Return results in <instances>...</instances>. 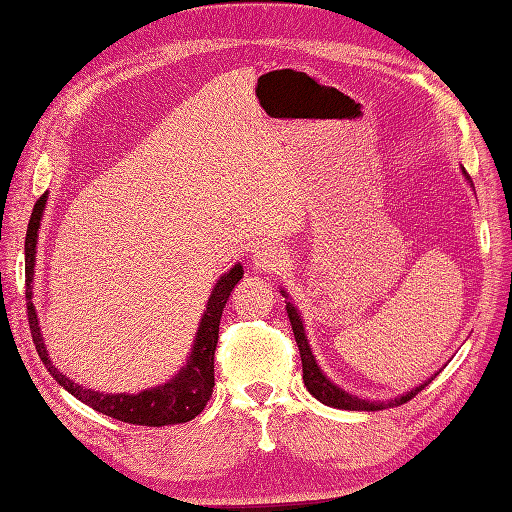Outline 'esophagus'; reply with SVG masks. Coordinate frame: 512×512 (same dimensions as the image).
I'll use <instances>...</instances> for the list:
<instances>
[{
    "label": "esophagus",
    "instance_id": "esophagus-1",
    "mask_svg": "<svg viewBox=\"0 0 512 512\" xmlns=\"http://www.w3.org/2000/svg\"><path fill=\"white\" fill-rule=\"evenodd\" d=\"M253 263H255V268L261 272H276V270H282L286 259H284L282 251L272 247V244H263V247L255 249Z\"/></svg>",
    "mask_w": 512,
    "mask_h": 512
}]
</instances>
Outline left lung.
Listing matches in <instances>:
<instances>
[{"mask_svg": "<svg viewBox=\"0 0 512 512\" xmlns=\"http://www.w3.org/2000/svg\"><path fill=\"white\" fill-rule=\"evenodd\" d=\"M462 173H464L466 180H469V184L473 186L471 175L464 171V167H462ZM280 293L286 297L284 291H280ZM286 314H288V320H291V326H293V332H295V341H297L299 353H301L303 383H305L307 391H309L311 395H314L316 399H320V402L326 404V406L339 408V410H358V412H362V410H364V412H374V410H385L387 406H389V408L402 406V404L410 402V399H412L418 391L425 389V387L435 379V376H431L429 381H425V383L418 385L416 389H412V391H408V393H404V395H399V397H395V399H389V402H368V399L355 397V395L343 391L341 387H337L335 383H330V381L326 379V374H324V372L320 370V366L316 364L314 353H311V347H309V343H307L305 328H303L299 311L295 309V305H293L291 301H286Z\"/></svg>", "mask_w": 512, "mask_h": 512, "instance_id": "obj_1", "label": "left lung"}]
</instances>
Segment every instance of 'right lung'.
<instances>
[{"label": "right lung", "mask_w": 512, "mask_h": 512, "mask_svg": "<svg viewBox=\"0 0 512 512\" xmlns=\"http://www.w3.org/2000/svg\"><path fill=\"white\" fill-rule=\"evenodd\" d=\"M48 192L39 196V201L33 207L31 221L27 228V240H25V282H27V316L35 349L39 353L41 362L46 364L48 372L54 376L56 383L64 387L71 395H75L79 402L94 408L96 412H102L110 418H117L121 422H131V425L142 427H165V425H177V422H188L201 414L211 399L213 387H215V347L219 339V320L221 311H224L232 288L242 278V265L236 263L230 272L221 276L211 291V297L207 301V309L203 314L201 324H198L196 339L190 351V358L186 366L177 372L175 379H171L165 385L152 387L146 391H140L136 395L129 393H100L94 389H85L71 381L69 376L62 374L48 358V349L43 345V337L37 322V311L31 301L33 297V270H35V247H37V232L39 221L46 209Z\"/></svg>", "instance_id": "obj_1"}]
</instances>
